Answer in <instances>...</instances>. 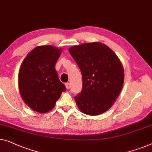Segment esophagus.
I'll use <instances>...</instances> for the list:
<instances>
[{"label":"esophagus","instance_id":"34e87169","mask_svg":"<svg viewBox=\"0 0 152 152\" xmlns=\"http://www.w3.org/2000/svg\"><path fill=\"white\" fill-rule=\"evenodd\" d=\"M65 86H66V87L67 89H69L70 86H71V83H66Z\"/></svg>","mask_w":152,"mask_h":152}]
</instances>
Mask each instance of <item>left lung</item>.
I'll return each mask as SVG.
<instances>
[{"mask_svg":"<svg viewBox=\"0 0 152 152\" xmlns=\"http://www.w3.org/2000/svg\"><path fill=\"white\" fill-rule=\"evenodd\" d=\"M69 51L82 75V90L75 96L79 109L91 116L106 112L124 86V71L119 59L98 42L73 46Z\"/></svg>","mask_w":152,"mask_h":152,"instance_id":"left-lung-1","label":"left lung"}]
</instances>
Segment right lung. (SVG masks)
<instances>
[{"label":"right lung","mask_w":152,"mask_h":152,"mask_svg":"<svg viewBox=\"0 0 152 152\" xmlns=\"http://www.w3.org/2000/svg\"><path fill=\"white\" fill-rule=\"evenodd\" d=\"M61 53V49L53 46H39L22 63L18 73L19 91L25 103L35 111H50L66 91L56 70Z\"/></svg>","instance_id":"add662e5"}]
</instances>
